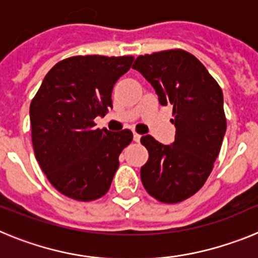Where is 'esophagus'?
I'll return each instance as SVG.
<instances>
[{
	"instance_id": "esophagus-1",
	"label": "esophagus",
	"mask_w": 258,
	"mask_h": 258,
	"mask_svg": "<svg viewBox=\"0 0 258 258\" xmlns=\"http://www.w3.org/2000/svg\"><path fill=\"white\" fill-rule=\"evenodd\" d=\"M133 140H134V142H140V141H141V134L134 133L133 134Z\"/></svg>"
}]
</instances>
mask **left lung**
I'll use <instances>...</instances> for the list:
<instances>
[{
	"mask_svg": "<svg viewBox=\"0 0 258 258\" xmlns=\"http://www.w3.org/2000/svg\"><path fill=\"white\" fill-rule=\"evenodd\" d=\"M133 68L151 84L160 104L173 107L175 126L172 145L141 138L149 151L142 183L159 202H183L203 187L220 154L226 132L222 90L199 59L181 49L140 55Z\"/></svg>",
	"mask_w": 258,
	"mask_h": 258,
	"instance_id": "left-lung-1",
	"label": "left lung"
}]
</instances>
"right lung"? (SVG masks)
<instances>
[{"mask_svg":"<svg viewBox=\"0 0 258 258\" xmlns=\"http://www.w3.org/2000/svg\"><path fill=\"white\" fill-rule=\"evenodd\" d=\"M133 56L77 55L47 72L29 107L36 159L50 183L79 202L106 195L118 155L133 140L129 129H95L112 107V89Z\"/></svg>","mask_w":258,"mask_h":258,"instance_id":"1","label":"right lung"}]
</instances>
